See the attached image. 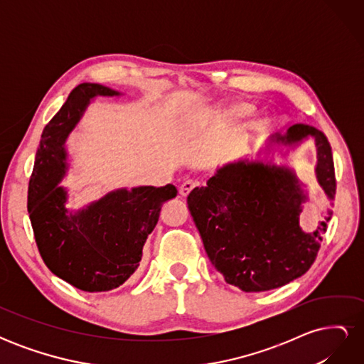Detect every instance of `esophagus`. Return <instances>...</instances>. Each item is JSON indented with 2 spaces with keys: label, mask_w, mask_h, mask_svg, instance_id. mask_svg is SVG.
<instances>
[{
  "label": "esophagus",
  "mask_w": 364,
  "mask_h": 364,
  "mask_svg": "<svg viewBox=\"0 0 364 364\" xmlns=\"http://www.w3.org/2000/svg\"><path fill=\"white\" fill-rule=\"evenodd\" d=\"M197 185H199V182H196V181H185V182L179 186V194H181L182 197H186V196H188V194L191 193V190L196 188Z\"/></svg>",
  "instance_id": "34e87169"
}]
</instances>
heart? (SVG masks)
Wrapping results in <instances>:
<instances>
[{"instance_id": "b5f03b06", "label": "heart", "mask_w": 364, "mask_h": 364, "mask_svg": "<svg viewBox=\"0 0 364 364\" xmlns=\"http://www.w3.org/2000/svg\"><path fill=\"white\" fill-rule=\"evenodd\" d=\"M253 112H255V106L250 103H246V102L230 103L215 109V111H213L208 115H197L194 118H190L185 123V129L188 132H202L214 119H230V121L243 119L250 117Z\"/></svg>"}]
</instances>
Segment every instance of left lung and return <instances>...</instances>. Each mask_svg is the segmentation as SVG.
I'll return each mask as SVG.
<instances>
[{
    "label": "left lung",
    "mask_w": 364,
    "mask_h": 364,
    "mask_svg": "<svg viewBox=\"0 0 364 364\" xmlns=\"http://www.w3.org/2000/svg\"><path fill=\"white\" fill-rule=\"evenodd\" d=\"M314 139L316 179L333 205L336 174L331 146L321 130L293 124L273 134L255 153L218 167L205 186H196L186 203L208 258L225 281L243 291L282 287L311 267L331 209L313 232L299 225L308 186L296 178L289 153ZM286 159L277 164L274 155Z\"/></svg>",
    "instance_id": "8db88e82"
}]
</instances>
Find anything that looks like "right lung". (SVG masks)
<instances>
[{"label":"right lung","instance_id":"right-lung-1","mask_svg":"<svg viewBox=\"0 0 364 364\" xmlns=\"http://www.w3.org/2000/svg\"><path fill=\"white\" fill-rule=\"evenodd\" d=\"M112 87L80 83L42 132L28 183V214L47 267L83 291H109L139 267L142 247L155 229L161 206L178 196L176 186L117 188L74 209L62 183L70 170L65 144L97 97H119Z\"/></svg>","mask_w":364,"mask_h":364}]
</instances>
